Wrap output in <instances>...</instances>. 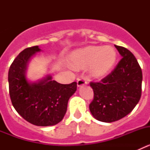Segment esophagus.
<instances>
[{
  "mask_svg": "<svg viewBox=\"0 0 150 150\" xmlns=\"http://www.w3.org/2000/svg\"><path fill=\"white\" fill-rule=\"evenodd\" d=\"M87 84V81L84 78H79L77 79V86L80 87L82 86H84V85Z\"/></svg>",
  "mask_w": 150,
  "mask_h": 150,
  "instance_id": "1",
  "label": "esophagus"
}]
</instances>
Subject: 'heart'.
I'll return each instance as SVG.
<instances>
[{"label": "heart", "mask_w": 150, "mask_h": 150, "mask_svg": "<svg viewBox=\"0 0 150 150\" xmlns=\"http://www.w3.org/2000/svg\"><path fill=\"white\" fill-rule=\"evenodd\" d=\"M116 52L112 46H88L76 50L71 57V65L76 69L90 66V74L95 78L107 76L114 66Z\"/></svg>", "instance_id": "obj_1"}]
</instances>
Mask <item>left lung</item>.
<instances>
[{"mask_svg": "<svg viewBox=\"0 0 150 150\" xmlns=\"http://www.w3.org/2000/svg\"><path fill=\"white\" fill-rule=\"evenodd\" d=\"M122 58L108 75L99 82H90L94 98L89 104L96 120L112 122L130 113L142 91V71L134 55L126 48L116 46Z\"/></svg>", "mask_w": 150, "mask_h": 150, "instance_id": "left-lung-1", "label": "left lung"}]
</instances>
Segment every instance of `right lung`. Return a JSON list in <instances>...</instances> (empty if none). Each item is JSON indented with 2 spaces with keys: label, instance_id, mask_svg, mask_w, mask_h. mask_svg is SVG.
Masks as SVG:
<instances>
[{
  "label": "right lung",
  "instance_id": "add662e5",
  "mask_svg": "<svg viewBox=\"0 0 150 150\" xmlns=\"http://www.w3.org/2000/svg\"><path fill=\"white\" fill-rule=\"evenodd\" d=\"M40 51L38 46L28 47L14 59L8 73L9 92L13 106L23 119L34 125L50 126L62 120L77 84H61L50 76L38 83H29L26 66L30 57Z\"/></svg>",
  "mask_w": 150,
  "mask_h": 150
}]
</instances>
